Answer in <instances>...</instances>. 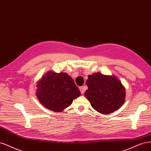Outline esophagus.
Returning a JSON list of instances; mask_svg holds the SVG:
<instances>
[{
  "mask_svg": "<svg viewBox=\"0 0 151 151\" xmlns=\"http://www.w3.org/2000/svg\"><path fill=\"white\" fill-rule=\"evenodd\" d=\"M79 89H80V91H81V93L83 95L84 93V92H85V88H84V86H80V88H79Z\"/></svg>",
  "mask_w": 151,
  "mask_h": 151,
  "instance_id": "34e87169",
  "label": "esophagus"
}]
</instances>
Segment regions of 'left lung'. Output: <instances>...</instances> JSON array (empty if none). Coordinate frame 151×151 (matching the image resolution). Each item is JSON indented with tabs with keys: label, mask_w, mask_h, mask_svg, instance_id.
Listing matches in <instances>:
<instances>
[{
	"label": "left lung",
	"mask_w": 151,
	"mask_h": 151,
	"mask_svg": "<svg viewBox=\"0 0 151 151\" xmlns=\"http://www.w3.org/2000/svg\"><path fill=\"white\" fill-rule=\"evenodd\" d=\"M88 90L85 96L92 107L101 114H110L119 109L125 101V89L114 75L95 73L86 81Z\"/></svg>",
	"instance_id": "obj_1"
}]
</instances>
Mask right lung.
<instances>
[{
	"mask_svg": "<svg viewBox=\"0 0 151 151\" xmlns=\"http://www.w3.org/2000/svg\"><path fill=\"white\" fill-rule=\"evenodd\" d=\"M36 96L40 103L55 112H61L81 95L74 80L66 73L49 71L36 85Z\"/></svg>",
	"mask_w": 151,
	"mask_h": 151,
	"instance_id": "1",
	"label": "right lung"
}]
</instances>
